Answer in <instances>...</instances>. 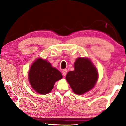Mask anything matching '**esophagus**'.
I'll use <instances>...</instances> for the list:
<instances>
[{"label": "esophagus", "mask_w": 126, "mask_h": 126, "mask_svg": "<svg viewBox=\"0 0 126 126\" xmlns=\"http://www.w3.org/2000/svg\"><path fill=\"white\" fill-rule=\"evenodd\" d=\"M62 74L64 76H65L66 74H67V70L66 69H64L62 71Z\"/></svg>", "instance_id": "obj_1"}]
</instances>
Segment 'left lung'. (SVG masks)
<instances>
[{
    "label": "left lung",
    "instance_id": "left-lung-1",
    "mask_svg": "<svg viewBox=\"0 0 126 126\" xmlns=\"http://www.w3.org/2000/svg\"><path fill=\"white\" fill-rule=\"evenodd\" d=\"M74 71L68 73L66 79L76 94L82 95L95 86L98 71L89 58L79 57L74 63Z\"/></svg>",
    "mask_w": 126,
    "mask_h": 126
}]
</instances>
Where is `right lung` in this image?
I'll use <instances>...</instances> for the list:
<instances>
[{
    "mask_svg": "<svg viewBox=\"0 0 126 126\" xmlns=\"http://www.w3.org/2000/svg\"><path fill=\"white\" fill-rule=\"evenodd\" d=\"M28 77L31 87L36 92L47 94L53 89L55 82L62 78V75L49 62L38 58L32 64Z\"/></svg>",
    "mask_w": 126,
    "mask_h": 126,
    "instance_id": "obj_1",
    "label": "right lung"
}]
</instances>
